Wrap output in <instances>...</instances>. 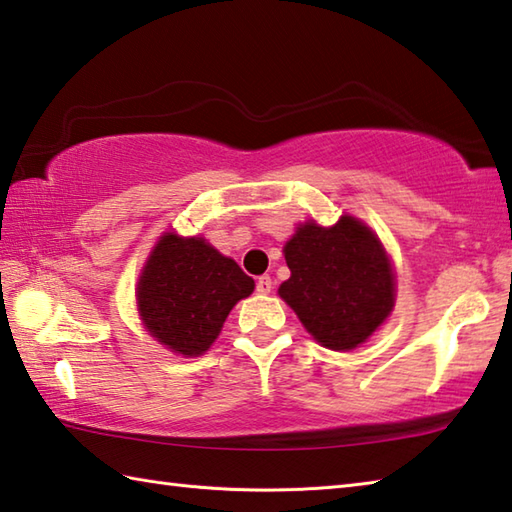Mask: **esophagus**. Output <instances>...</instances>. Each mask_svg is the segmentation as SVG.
I'll list each match as a JSON object with an SVG mask.
<instances>
[{
    "mask_svg": "<svg viewBox=\"0 0 512 512\" xmlns=\"http://www.w3.org/2000/svg\"><path fill=\"white\" fill-rule=\"evenodd\" d=\"M255 288H257V293H262V295H268L271 293V288H273V280L268 275H262V277H257V282H255Z\"/></svg>",
    "mask_w": 512,
    "mask_h": 512,
    "instance_id": "34e87169",
    "label": "esophagus"
}]
</instances>
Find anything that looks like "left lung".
Returning <instances> with one entry per match:
<instances>
[{"label": "left lung", "instance_id": "obj_1", "mask_svg": "<svg viewBox=\"0 0 512 512\" xmlns=\"http://www.w3.org/2000/svg\"><path fill=\"white\" fill-rule=\"evenodd\" d=\"M284 257L291 277L280 297L322 347H358L392 311V266L358 219L345 215L331 228L304 224L286 241Z\"/></svg>", "mask_w": 512, "mask_h": 512}]
</instances>
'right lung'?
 <instances>
[{"label":"right lung","instance_id":"1","mask_svg":"<svg viewBox=\"0 0 512 512\" xmlns=\"http://www.w3.org/2000/svg\"><path fill=\"white\" fill-rule=\"evenodd\" d=\"M255 282L206 239L167 232L138 280V311L147 331L176 353L199 356L219 336L232 306Z\"/></svg>","mask_w":512,"mask_h":512}]
</instances>
